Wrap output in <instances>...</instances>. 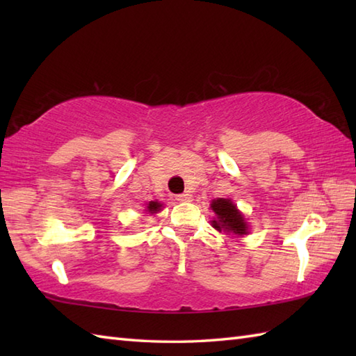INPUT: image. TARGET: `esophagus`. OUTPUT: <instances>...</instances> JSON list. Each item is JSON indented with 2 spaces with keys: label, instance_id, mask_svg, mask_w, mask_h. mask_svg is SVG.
<instances>
[{
  "label": "esophagus",
  "instance_id": "esophagus-1",
  "mask_svg": "<svg viewBox=\"0 0 356 356\" xmlns=\"http://www.w3.org/2000/svg\"><path fill=\"white\" fill-rule=\"evenodd\" d=\"M193 195L190 193H184V194H177L176 195V200L177 202H191Z\"/></svg>",
  "mask_w": 356,
  "mask_h": 356
}]
</instances>
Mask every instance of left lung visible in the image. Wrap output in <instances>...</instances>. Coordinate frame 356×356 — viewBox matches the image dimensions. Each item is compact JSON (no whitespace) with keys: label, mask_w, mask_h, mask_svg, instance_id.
I'll list each match as a JSON object with an SVG mask.
<instances>
[{"label":"left lung","mask_w":356,"mask_h":356,"mask_svg":"<svg viewBox=\"0 0 356 356\" xmlns=\"http://www.w3.org/2000/svg\"><path fill=\"white\" fill-rule=\"evenodd\" d=\"M211 209L216 213V218L211 220V225L218 232L223 231L232 234V236H245V234H248V223L245 217L231 199L213 200L211 202Z\"/></svg>","instance_id":"obj_1"}]
</instances>
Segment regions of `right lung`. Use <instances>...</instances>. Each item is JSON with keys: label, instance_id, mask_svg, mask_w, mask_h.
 Listing matches in <instances>:
<instances>
[{"label": "right lung", "instance_id": "1", "mask_svg": "<svg viewBox=\"0 0 356 356\" xmlns=\"http://www.w3.org/2000/svg\"><path fill=\"white\" fill-rule=\"evenodd\" d=\"M161 209H162V203H159L157 200L147 203V208H145V211H147V213H149V214H156Z\"/></svg>", "mask_w": 356, "mask_h": 356}]
</instances>
